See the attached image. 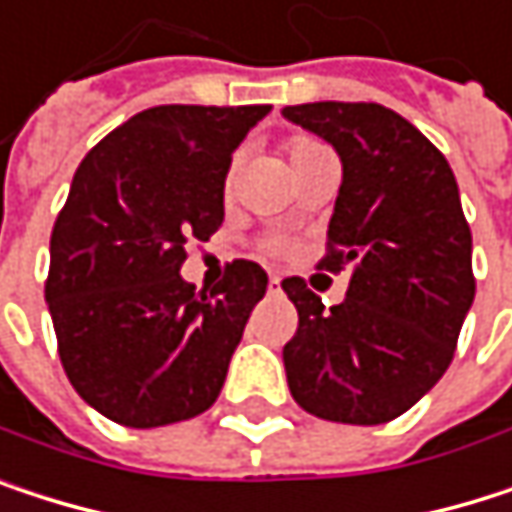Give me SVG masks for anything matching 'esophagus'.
<instances>
[{
    "label": "esophagus",
    "mask_w": 512,
    "mask_h": 512,
    "mask_svg": "<svg viewBox=\"0 0 512 512\" xmlns=\"http://www.w3.org/2000/svg\"><path fill=\"white\" fill-rule=\"evenodd\" d=\"M268 292H280V277H271L268 280Z\"/></svg>",
    "instance_id": "34e87169"
}]
</instances>
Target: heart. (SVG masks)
Here are the masks:
<instances>
[{"mask_svg":"<svg viewBox=\"0 0 512 512\" xmlns=\"http://www.w3.org/2000/svg\"><path fill=\"white\" fill-rule=\"evenodd\" d=\"M316 148H322V145H316L313 139H304V136H298V139H292V142L286 145V151H289V163H298L301 157H307V154H313ZM271 247H274V250H280L283 244H280V241H271Z\"/></svg>","mask_w":512,"mask_h":512,"instance_id":"heart-1","label":"heart"}]
</instances>
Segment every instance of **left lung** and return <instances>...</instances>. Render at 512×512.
Listing matches in <instances>:
<instances>
[{
	"label": "left lung",
	"mask_w": 512,
	"mask_h": 512,
	"mask_svg": "<svg viewBox=\"0 0 512 512\" xmlns=\"http://www.w3.org/2000/svg\"><path fill=\"white\" fill-rule=\"evenodd\" d=\"M283 119L322 136L343 163L319 268H349L325 310L301 277L283 280L298 331L283 346L295 402L334 423L376 426L444 376L474 304L471 229L444 154L382 104L319 101Z\"/></svg>",
	"instance_id": "left-lung-1"
}]
</instances>
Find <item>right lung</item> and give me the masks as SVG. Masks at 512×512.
I'll return each mask as SVG.
<instances>
[{
	"label": "right lung",
	"mask_w": 512,
	"mask_h": 512,
	"mask_svg": "<svg viewBox=\"0 0 512 512\" xmlns=\"http://www.w3.org/2000/svg\"><path fill=\"white\" fill-rule=\"evenodd\" d=\"M268 113V104L151 107L77 166L44 298L68 379L104 417L151 429L220 396L268 274L235 259L196 295L178 271L187 238L220 229L232 151Z\"/></svg>",
	"instance_id": "obj_1"
}]
</instances>
